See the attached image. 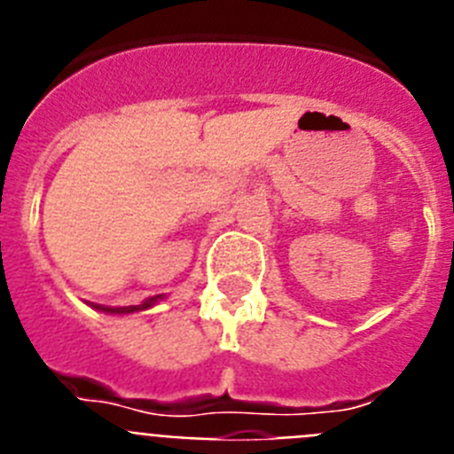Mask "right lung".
<instances>
[{"label": "right lung", "mask_w": 454, "mask_h": 454, "mask_svg": "<svg viewBox=\"0 0 454 454\" xmlns=\"http://www.w3.org/2000/svg\"><path fill=\"white\" fill-rule=\"evenodd\" d=\"M154 300L156 298L147 300V302L138 304V307H99V309H102V311H108V314H134V311H140V309L150 307V304L154 302Z\"/></svg>", "instance_id": "right-lung-1"}]
</instances>
